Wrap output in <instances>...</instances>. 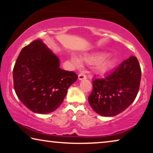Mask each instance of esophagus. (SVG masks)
<instances>
[{
  "instance_id": "esophagus-1",
  "label": "esophagus",
  "mask_w": 153,
  "mask_h": 153,
  "mask_svg": "<svg viewBox=\"0 0 153 153\" xmlns=\"http://www.w3.org/2000/svg\"><path fill=\"white\" fill-rule=\"evenodd\" d=\"M86 78H87V76L83 72H81L79 74V80H83V79H85Z\"/></svg>"
}]
</instances>
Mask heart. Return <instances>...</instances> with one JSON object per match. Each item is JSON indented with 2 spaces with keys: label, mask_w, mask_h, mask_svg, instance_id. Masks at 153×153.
<instances>
[{
  "label": "heart",
  "mask_w": 153,
  "mask_h": 153,
  "mask_svg": "<svg viewBox=\"0 0 153 153\" xmlns=\"http://www.w3.org/2000/svg\"><path fill=\"white\" fill-rule=\"evenodd\" d=\"M106 56V54L104 53H97L93 54V55L85 56L83 58V60L87 63L95 64L102 60V61H101V62H100L97 67V70L101 72H105L107 70H110L111 68H112L117 62V59L116 58L111 57L104 59ZM72 60L74 64L77 65H79L81 63V60L77 58H72Z\"/></svg>",
  "instance_id": "obj_1"
}]
</instances>
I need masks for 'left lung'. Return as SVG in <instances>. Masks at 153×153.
Masks as SVG:
<instances>
[{
    "label": "left lung",
    "mask_w": 153,
    "mask_h": 153,
    "mask_svg": "<svg viewBox=\"0 0 153 153\" xmlns=\"http://www.w3.org/2000/svg\"><path fill=\"white\" fill-rule=\"evenodd\" d=\"M141 78L139 62L131 56L103 78L93 79V91L88 97L90 105L103 116L120 114L134 101Z\"/></svg>",
    "instance_id": "obj_1"
}]
</instances>
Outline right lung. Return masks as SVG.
<instances>
[{
    "instance_id": "obj_1",
    "label": "right lung",
    "mask_w": 153,
    "mask_h": 153,
    "mask_svg": "<svg viewBox=\"0 0 153 153\" xmlns=\"http://www.w3.org/2000/svg\"><path fill=\"white\" fill-rule=\"evenodd\" d=\"M57 56L39 39L23 48L13 69L15 93L31 111L46 114L62 103L68 88L78 79L59 68Z\"/></svg>"
}]
</instances>
